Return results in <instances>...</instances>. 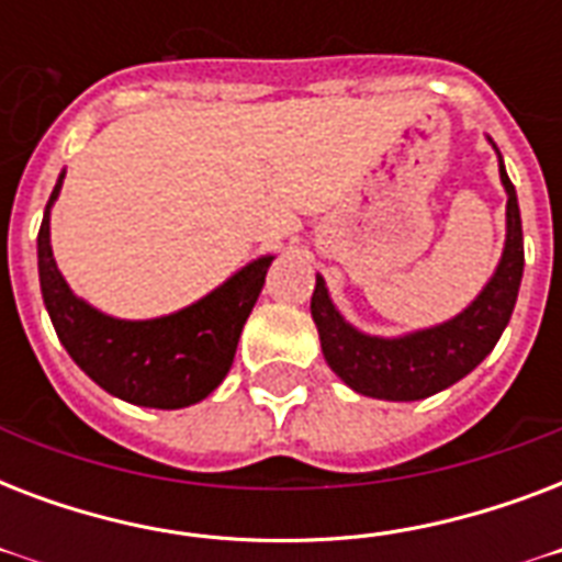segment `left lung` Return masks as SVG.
Wrapping results in <instances>:
<instances>
[{
	"instance_id": "obj_1",
	"label": "left lung",
	"mask_w": 562,
	"mask_h": 562,
	"mask_svg": "<svg viewBox=\"0 0 562 562\" xmlns=\"http://www.w3.org/2000/svg\"><path fill=\"white\" fill-rule=\"evenodd\" d=\"M490 145L496 148L493 139ZM498 178L507 192L505 250L479 297L452 321L417 329V333L396 335V338L361 333L344 321L329 297L324 277L317 273L315 294H312V321L321 335V350L333 373L344 384H350L352 391L387 402L426 400L431 393H440L449 384L461 382L463 375L472 373L493 352L507 321L514 315L525 268L519 201H516L514 183L507 178L502 154H498Z\"/></svg>"
}]
</instances>
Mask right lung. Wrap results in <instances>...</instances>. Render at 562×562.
<instances>
[{
  "mask_svg": "<svg viewBox=\"0 0 562 562\" xmlns=\"http://www.w3.org/2000/svg\"><path fill=\"white\" fill-rule=\"evenodd\" d=\"M64 175L60 171L43 212L37 268L43 303L66 352L99 387L131 405L175 411L206 400L233 368L238 338L273 256L247 262L206 297L171 315L151 321L104 315L69 289L52 256L48 218L64 187Z\"/></svg>",
  "mask_w": 562,
  "mask_h": 562,
  "instance_id": "right-lung-1",
  "label": "right lung"
}]
</instances>
